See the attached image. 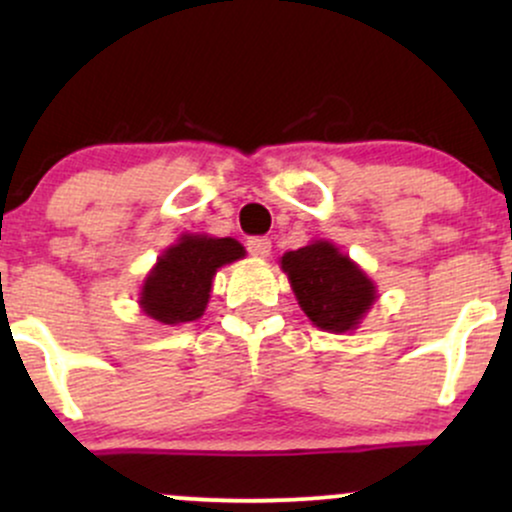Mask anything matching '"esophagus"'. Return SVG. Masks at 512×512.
Here are the masks:
<instances>
[{"label": "esophagus", "mask_w": 512, "mask_h": 512, "mask_svg": "<svg viewBox=\"0 0 512 512\" xmlns=\"http://www.w3.org/2000/svg\"><path fill=\"white\" fill-rule=\"evenodd\" d=\"M248 250L252 257H260V260H264V257H269V252H272V240L269 238H250L248 240Z\"/></svg>", "instance_id": "1"}]
</instances>
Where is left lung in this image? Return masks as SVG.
<instances>
[{"label":"left lung","instance_id":"1","mask_svg":"<svg viewBox=\"0 0 512 512\" xmlns=\"http://www.w3.org/2000/svg\"><path fill=\"white\" fill-rule=\"evenodd\" d=\"M279 264L305 317L322 332L358 330L378 301L375 281L332 240H310L303 248L284 252Z\"/></svg>","mask_w":512,"mask_h":512}]
</instances>
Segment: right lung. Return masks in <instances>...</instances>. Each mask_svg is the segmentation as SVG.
Listing matches in <instances>:
<instances>
[{
    "mask_svg": "<svg viewBox=\"0 0 512 512\" xmlns=\"http://www.w3.org/2000/svg\"><path fill=\"white\" fill-rule=\"evenodd\" d=\"M243 257L245 248L236 238L182 233L146 274L139 289V308L158 325L195 322L207 310L216 272Z\"/></svg>",
    "mask_w": 512,
    "mask_h": 512,
    "instance_id": "1",
    "label": "right lung"
}]
</instances>
